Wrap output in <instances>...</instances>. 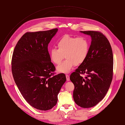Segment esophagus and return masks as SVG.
Segmentation results:
<instances>
[{
    "instance_id": "esophagus-1",
    "label": "esophagus",
    "mask_w": 125,
    "mask_h": 125,
    "mask_svg": "<svg viewBox=\"0 0 125 125\" xmlns=\"http://www.w3.org/2000/svg\"><path fill=\"white\" fill-rule=\"evenodd\" d=\"M66 79H67V80L68 81L70 80V77L68 74H66Z\"/></svg>"
}]
</instances>
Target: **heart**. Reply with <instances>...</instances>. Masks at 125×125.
<instances>
[{
	"mask_svg": "<svg viewBox=\"0 0 125 125\" xmlns=\"http://www.w3.org/2000/svg\"><path fill=\"white\" fill-rule=\"evenodd\" d=\"M56 45L58 49L52 48L50 52L51 61L56 65H59L65 56L66 58L57 67L59 73H69L75 65H81L88 57L90 42L84 37L65 35L57 41Z\"/></svg>",
	"mask_w": 125,
	"mask_h": 125,
	"instance_id": "b5f03b06",
	"label": "heart"
}]
</instances>
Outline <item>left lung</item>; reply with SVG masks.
<instances>
[{"label":"left lung","mask_w":125,"mask_h":125,"mask_svg":"<svg viewBox=\"0 0 125 125\" xmlns=\"http://www.w3.org/2000/svg\"><path fill=\"white\" fill-rule=\"evenodd\" d=\"M91 37L88 57L72 73L70 79L74 85L73 100L78 106L90 108L103 99L113 78V55L108 40L97 31H80ZM85 74L83 78L80 75Z\"/></svg>","instance_id":"1"}]
</instances>
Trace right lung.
<instances>
[{
    "label": "right lung",
    "instance_id": "right-lung-1",
    "mask_svg": "<svg viewBox=\"0 0 125 125\" xmlns=\"http://www.w3.org/2000/svg\"><path fill=\"white\" fill-rule=\"evenodd\" d=\"M58 31L27 32L18 42L13 52L12 73L22 95L28 103L41 111L51 109L57 103L58 94L66 75H54L48 45Z\"/></svg>",
    "mask_w": 125,
    "mask_h": 125
}]
</instances>
